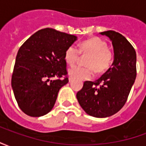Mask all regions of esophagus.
Returning <instances> with one entry per match:
<instances>
[{
    "mask_svg": "<svg viewBox=\"0 0 146 146\" xmlns=\"http://www.w3.org/2000/svg\"><path fill=\"white\" fill-rule=\"evenodd\" d=\"M72 81H73V79H72V77H70V78H69V82L71 83Z\"/></svg>",
    "mask_w": 146,
    "mask_h": 146,
    "instance_id": "obj_1",
    "label": "esophagus"
}]
</instances>
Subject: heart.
<instances>
[{
	"label": "heart",
	"instance_id": "obj_1",
	"mask_svg": "<svg viewBox=\"0 0 146 146\" xmlns=\"http://www.w3.org/2000/svg\"><path fill=\"white\" fill-rule=\"evenodd\" d=\"M89 54L86 60L88 66H76L69 70L70 77L76 80H89L94 76V70L98 73L106 72L112 64L113 54L107 43L99 37H93L83 41L79 45V49L74 45L66 48L64 59L68 65L73 66L79 59L80 54Z\"/></svg>",
	"mask_w": 146,
	"mask_h": 146
}]
</instances>
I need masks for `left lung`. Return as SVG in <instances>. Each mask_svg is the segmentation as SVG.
<instances>
[{
  "label": "left lung",
  "instance_id": "8db88e82",
  "mask_svg": "<svg viewBox=\"0 0 146 146\" xmlns=\"http://www.w3.org/2000/svg\"><path fill=\"white\" fill-rule=\"evenodd\" d=\"M113 46L112 66L95 82L85 81L76 98L88 115L98 118L116 113L124 106L136 78V52L120 33L108 30L100 33Z\"/></svg>",
  "mask_w": 146,
  "mask_h": 146
}]
</instances>
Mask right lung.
<instances>
[{
    "instance_id": "right-lung-1",
    "label": "right lung",
    "mask_w": 146,
    "mask_h": 146,
    "mask_svg": "<svg viewBox=\"0 0 146 146\" xmlns=\"http://www.w3.org/2000/svg\"><path fill=\"white\" fill-rule=\"evenodd\" d=\"M76 40L74 35L45 28L21 46L15 58L11 88L24 113L39 117L54 107L59 90L69 82L65 51Z\"/></svg>"
}]
</instances>
